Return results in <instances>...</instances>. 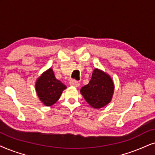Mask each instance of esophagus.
<instances>
[{"instance_id":"esophagus-1","label":"esophagus","mask_w":155,"mask_h":155,"mask_svg":"<svg viewBox=\"0 0 155 155\" xmlns=\"http://www.w3.org/2000/svg\"><path fill=\"white\" fill-rule=\"evenodd\" d=\"M69 84L72 86H74V87H79V83L78 81H76V80H71L69 82Z\"/></svg>"}]
</instances>
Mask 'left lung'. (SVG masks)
Instances as JSON below:
<instances>
[{"instance_id": "left-lung-1", "label": "left lung", "mask_w": 155, "mask_h": 155, "mask_svg": "<svg viewBox=\"0 0 155 155\" xmlns=\"http://www.w3.org/2000/svg\"><path fill=\"white\" fill-rule=\"evenodd\" d=\"M114 85L108 74L95 69L91 79L81 88V94L86 101L94 108H101L110 102Z\"/></svg>"}]
</instances>
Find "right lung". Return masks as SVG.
Returning <instances> with one entry per match:
<instances>
[{
  "mask_svg": "<svg viewBox=\"0 0 155 155\" xmlns=\"http://www.w3.org/2000/svg\"><path fill=\"white\" fill-rule=\"evenodd\" d=\"M35 88L41 101L45 106H50L59 100L67 86L55 78L52 69H49L38 79Z\"/></svg>",
  "mask_w": 155,
  "mask_h": 155,
  "instance_id": "obj_1",
  "label": "right lung"
}]
</instances>
